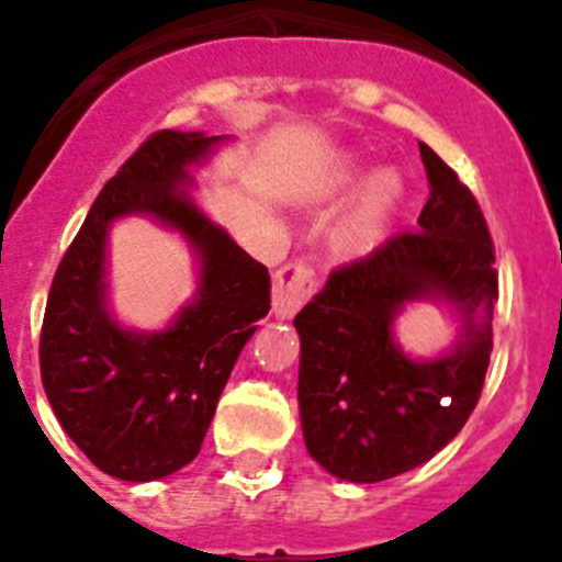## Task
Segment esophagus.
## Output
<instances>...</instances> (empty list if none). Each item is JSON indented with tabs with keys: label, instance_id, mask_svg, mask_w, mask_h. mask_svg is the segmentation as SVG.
I'll return each mask as SVG.
<instances>
[{
	"label": "esophagus",
	"instance_id": "34e87169",
	"mask_svg": "<svg viewBox=\"0 0 562 562\" xmlns=\"http://www.w3.org/2000/svg\"><path fill=\"white\" fill-rule=\"evenodd\" d=\"M317 272L306 261H290L272 276V312L292 317L317 292Z\"/></svg>",
	"mask_w": 562,
	"mask_h": 562
}]
</instances>
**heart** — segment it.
I'll return each instance as SVG.
<instances>
[{"instance_id": "1", "label": "heart", "mask_w": 562, "mask_h": 562, "mask_svg": "<svg viewBox=\"0 0 562 562\" xmlns=\"http://www.w3.org/2000/svg\"><path fill=\"white\" fill-rule=\"evenodd\" d=\"M360 180V168L349 166L337 177V188H351ZM400 200V180L394 173H376L369 182L366 193H362L360 205H357L355 216L349 220L346 231H342V245L349 247H369L382 231V222Z\"/></svg>"}]
</instances>
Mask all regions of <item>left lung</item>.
<instances>
[{"label": "left lung", "instance_id": "1", "mask_svg": "<svg viewBox=\"0 0 562 562\" xmlns=\"http://www.w3.org/2000/svg\"><path fill=\"white\" fill-rule=\"evenodd\" d=\"M430 196L419 231H400L369 256L335 267L297 312V402L306 450L357 484L394 479L434 459L470 419L493 351L495 245L473 191L419 143ZM445 296L465 315L450 358L408 361L390 337L408 300Z\"/></svg>", "mask_w": 562, "mask_h": 562}]
</instances>
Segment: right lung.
<instances>
[{
	"instance_id": "1",
	"label": "right lung",
	"mask_w": 562,
	"mask_h": 562,
	"mask_svg": "<svg viewBox=\"0 0 562 562\" xmlns=\"http://www.w3.org/2000/svg\"><path fill=\"white\" fill-rule=\"evenodd\" d=\"M202 132H154L117 168L64 252L47 310L38 366L61 428L98 470L154 481L196 459L238 355L270 312V276L177 186L205 157ZM151 212L201 252V295L160 336L123 333L102 306L108 222Z\"/></svg>"
}]
</instances>
